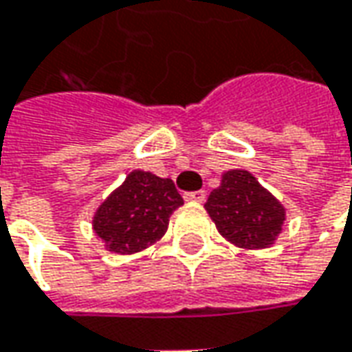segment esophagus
I'll return each instance as SVG.
<instances>
[{"label":"esophagus","mask_w":352,"mask_h":352,"mask_svg":"<svg viewBox=\"0 0 352 352\" xmlns=\"http://www.w3.org/2000/svg\"><path fill=\"white\" fill-rule=\"evenodd\" d=\"M185 200H188V202H204V200H206V192H204V190L185 192Z\"/></svg>","instance_id":"obj_1"}]
</instances>
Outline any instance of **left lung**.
Listing matches in <instances>:
<instances>
[{
  "instance_id": "1",
  "label": "left lung",
  "mask_w": 352,
  "mask_h": 352,
  "mask_svg": "<svg viewBox=\"0 0 352 352\" xmlns=\"http://www.w3.org/2000/svg\"><path fill=\"white\" fill-rule=\"evenodd\" d=\"M204 208L218 232L243 249L269 248L280 234L286 218L285 206L243 169L226 171Z\"/></svg>"
}]
</instances>
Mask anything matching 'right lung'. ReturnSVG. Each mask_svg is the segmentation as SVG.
<instances>
[{
  "mask_svg": "<svg viewBox=\"0 0 352 352\" xmlns=\"http://www.w3.org/2000/svg\"><path fill=\"white\" fill-rule=\"evenodd\" d=\"M183 204L171 179L132 171L93 216V230L104 248L130 255L150 248L167 232L169 216Z\"/></svg>",
  "mask_w": 352,
  "mask_h": 352,
  "instance_id": "1",
  "label": "right lung"
}]
</instances>
